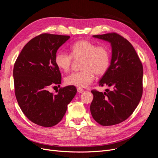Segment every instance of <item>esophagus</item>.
<instances>
[{"label":"esophagus","mask_w":158,"mask_h":158,"mask_svg":"<svg viewBox=\"0 0 158 158\" xmlns=\"http://www.w3.org/2000/svg\"><path fill=\"white\" fill-rule=\"evenodd\" d=\"M77 92H78V93H82V92H84V89L81 88H77Z\"/></svg>","instance_id":"esophagus-1"}]
</instances>
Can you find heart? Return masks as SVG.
<instances>
[{"label":"heart","instance_id":"obj_1","mask_svg":"<svg viewBox=\"0 0 158 158\" xmlns=\"http://www.w3.org/2000/svg\"><path fill=\"white\" fill-rule=\"evenodd\" d=\"M70 55L63 51L57 52L55 57V64L59 70L68 72L74 60H81L78 73H73L64 78V82L69 85L84 88L93 82L94 74L98 76L103 75L110 64V55L105 45L96 46L95 43L88 40L75 42L70 47Z\"/></svg>","mask_w":158,"mask_h":158}]
</instances>
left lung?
Masks as SVG:
<instances>
[{
    "label": "left lung",
    "instance_id": "left-lung-1",
    "mask_svg": "<svg viewBox=\"0 0 158 158\" xmlns=\"http://www.w3.org/2000/svg\"><path fill=\"white\" fill-rule=\"evenodd\" d=\"M111 44V64L99 85L113 87L111 91L92 90L90 111L94 120L103 126L117 125L130 117L142 95L143 66L132 44L116 33L93 35Z\"/></svg>",
    "mask_w": 158,
    "mask_h": 158
}]
</instances>
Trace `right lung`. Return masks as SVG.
<instances>
[{
    "instance_id": "add662e5",
    "label": "right lung",
    "mask_w": 158,
    "mask_h": 158,
    "mask_svg": "<svg viewBox=\"0 0 158 158\" xmlns=\"http://www.w3.org/2000/svg\"><path fill=\"white\" fill-rule=\"evenodd\" d=\"M69 38L50 33L37 35L23 47L14 64L17 102L27 118L37 125L51 127L58 124L77 92L74 85L60 88L55 95L48 91L51 85L60 86L61 74L55 57Z\"/></svg>"
}]
</instances>
